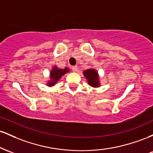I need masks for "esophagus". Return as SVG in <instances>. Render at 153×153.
<instances>
[{"instance_id":"obj_1","label":"esophagus","mask_w":153,"mask_h":153,"mask_svg":"<svg viewBox=\"0 0 153 153\" xmlns=\"http://www.w3.org/2000/svg\"><path fill=\"white\" fill-rule=\"evenodd\" d=\"M72 69H73V72H76L77 70H78V67H77L76 65L73 66V67H72Z\"/></svg>"}]
</instances>
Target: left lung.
Listing matches in <instances>:
<instances>
[{
  "mask_svg": "<svg viewBox=\"0 0 153 153\" xmlns=\"http://www.w3.org/2000/svg\"><path fill=\"white\" fill-rule=\"evenodd\" d=\"M84 77H85L88 83L90 86L93 88H99L101 86V82L98 71L94 68H91L85 70L82 72Z\"/></svg>",
  "mask_w": 153,
  "mask_h": 153,
  "instance_id": "obj_1",
  "label": "left lung"
}]
</instances>
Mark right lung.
<instances>
[{"mask_svg":"<svg viewBox=\"0 0 153 153\" xmlns=\"http://www.w3.org/2000/svg\"><path fill=\"white\" fill-rule=\"evenodd\" d=\"M70 71L71 70L69 68H65L63 69H61L57 66L54 65L50 72V77H49L50 80H47L46 85L49 87H52L55 85L63 75L69 73Z\"/></svg>","mask_w":153,"mask_h":153,"instance_id":"add662e5","label":"right lung"}]
</instances>
